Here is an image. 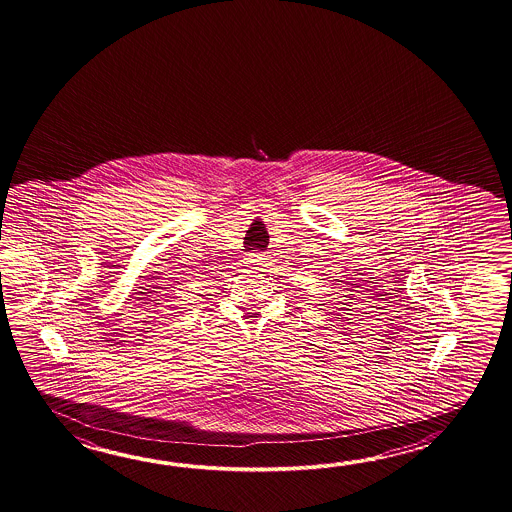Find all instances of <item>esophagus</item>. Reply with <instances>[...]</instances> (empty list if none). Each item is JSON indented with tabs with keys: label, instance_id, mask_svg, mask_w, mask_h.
<instances>
[{
	"label": "esophagus",
	"instance_id": "1",
	"mask_svg": "<svg viewBox=\"0 0 512 512\" xmlns=\"http://www.w3.org/2000/svg\"><path fill=\"white\" fill-rule=\"evenodd\" d=\"M263 260H265L263 252H251V254H249V258H247V261H249V265H261V263H263Z\"/></svg>",
	"mask_w": 512,
	"mask_h": 512
}]
</instances>
